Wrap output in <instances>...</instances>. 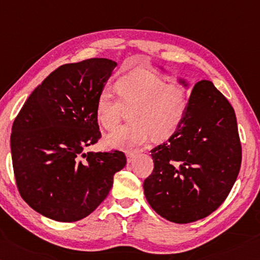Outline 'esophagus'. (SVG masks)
Listing matches in <instances>:
<instances>
[{
	"instance_id": "esophagus-1",
	"label": "esophagus",
	"mask_w": 260,
	"mask_h": 260,
	"mask_svg": "<svg viewBox=\"0 0 260 260\" xmlns=\"http://www.w3.org/2000/svg\"><path fill=\"white\" fill-rule=\"evenodd\" d=\"M135 156H136L135 153H133V152H127V153H126V160H127V162H129V163L133 162Z\"/></svg>"
}]
</instances>
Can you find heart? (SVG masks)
<instances>
[{"instance_id":"heart-1","label":"heart","mask_w":260,"mask_h":260,"mask_svg":"<svg viewBox=\"0 0 260 260\" xmlns=\"http://www.w3.org/2000/svg\"><path fill=\"white\" fill-rule=\"evenodd\" d=\"M117 98L107 90L98 94L95 117L106 130L120 123L124 109H130V123L106 137L109 147L131 151L152 136L155 142L169 139L183 125L189 108V90L179 83H167L147 71H133L115 82Z\"/></svg>"}]
</instances>
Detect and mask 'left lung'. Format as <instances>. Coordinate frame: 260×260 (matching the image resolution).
<instances>
[{"label":"left lung","mask_w":260,"mask_h":260,"mask_svg":"<svg viewBox=\"0 0 260 260\" xmlns=\"http://www.w3.org/2000/svg\"><path fill=\"white\" fill-rule=\"evenodd\" d=\"M151 153L144 193L154 211L176 224L208 217L229 197L241 168L233 107L212 82H198L183 125Z\"/></svg>","instance_id":"8db88e82"}]
</instances>
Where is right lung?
I'll return each instance as SVG.
<instances>
[{
    "label": "right lung",
    "instance_id": "obj_1",
    "mask_svg": "<svg viewBox=\"0 0 260 260\" xmlns=\"http://www.w3.org/2000/svg\"><path fill=\"white\" fill-rule=\"evenodd\" d=\"M117 63L91 58L53 71L26 100L12 125L11 156L18 190L50 219L89 216L126 165L124 153L88 152L102 137L95 102Z\"/></svg>",
    "mask_w": 260,
    "mask_h": 260
}]
</instances>
